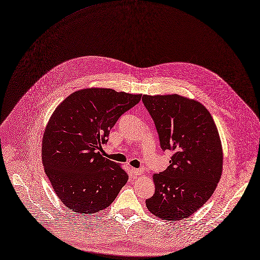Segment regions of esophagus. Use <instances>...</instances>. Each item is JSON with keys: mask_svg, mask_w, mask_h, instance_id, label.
<instances>
[{"mask_svg": "<svg viewBox=\"0 0 260 260\" xmlns=\"http://www.w3.org/2000/svg\"><path fill=\"white\" fill-rule=\"evenodd\" d=\"M142 173H143V170L141 169H132V173L134 175H140Z\"/></svg>", "mask_w": 260, "mask_h": 260, "instance_id": "1", "label": "esophagus"}]
</instances>
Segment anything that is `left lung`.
Returning a JSON list of instances; mask_svg holds the SVG:
<instances>
[{"mask_svg": "<svg viewBox=\"0 0 260 260\" xmlns=\"http://www.w3.org/2000/svg\"><path fill=\"white\" fill-rule=\"evenodd\" d=\"M142 102L161 149L173 151L169 168L153 174L155 191L146 207L162 220H182L211 198L221 178L223 151L216 124L200 102L178 94H144Z\"/></svg>", "mask_w": 260, "mask_h": 260, "instance_id": "left-lung-1", "label": "left lung"}]
</instances>
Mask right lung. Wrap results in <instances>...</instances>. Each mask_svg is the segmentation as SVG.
Wrapping results in <instances>:
<instances>
[{"mask_svg": "<svg viewBox=\"0 0 260 260\" xmlns=\"http://www.w3.org/2000/svg\"><path fill=\"white\" fill-rule=\"evenodd\" d=\"M141 94L85 88L55 109L42 139V164L58 199L72 211L92 214L109 207L128 180L127 173L98 151L118 119Z\"/></svg>", "mask_w": 260, "mask_h": 260, "instance_id": "1", "label": "right lung"}]
</instances>
